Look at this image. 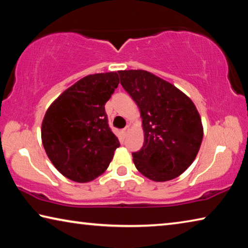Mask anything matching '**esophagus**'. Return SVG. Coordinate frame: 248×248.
<instances>
[{
	"mask_svg": "<svg viewBox=\"0 0 248 248\" xmlns=\"http://www.w3.org/2000/svg\"><path fill=\"white\" fill-rule=\"evenodd\" d=\"M129 130H130V125H127V127H125L124 129H123V133H124V136H125V134H127V133L129 132Z\"/></svg>",
	"mask_w": 248,
	"mask_h": 248,
	"instance_id": "esophagus-1",
	"label": "esophagus"
}]
</instances>
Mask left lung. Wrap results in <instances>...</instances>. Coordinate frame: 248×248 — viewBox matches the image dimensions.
<instances>
[{
  "instance_id": "obj_1",
  "label": "left lung",
  "mask_w": 248,
  "mask_h": 248,
  "mask_svg": "<svg viewBox=\"0 0 248 248\" xmlns=\"http://www.w3.org/2000/svg\"><path fill=\"white\" fill-rule=\"evenodd\" d=\"M118 73L142 117L143 146L132 153L137 170L154 182L178 177L195 161L202 142L203 128L195 104L173 84L148 71Z\"/></svg>"
}]
</instances>
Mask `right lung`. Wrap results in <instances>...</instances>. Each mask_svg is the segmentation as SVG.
Wrapping results in <instances>:
<instances>
[{
  "label": "right lung",
  "instance_id": "obj_1",
  "mask_svg": "<svg viewBox=\"0 0 248 248\" xmlns=\"http://www.w3.org/2000/svg\"><path fill=\"white\" fill-rule=\"evenodd\" d=\"M118 84L117 72L87 75L46 111L41 140L49 159L66 178L87 183L98 177L119 148L105 111V104Z\"/></svg>",
  "mask_w": 248,
  "mask_h": 248
}]
</instances>
